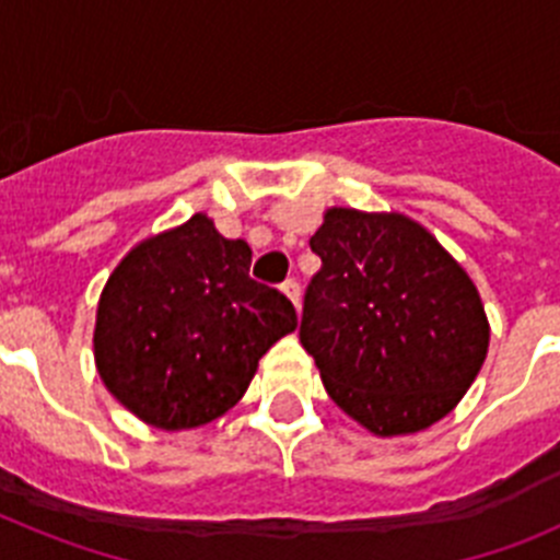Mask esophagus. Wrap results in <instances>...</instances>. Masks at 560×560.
<instances>
[{"label": "esophagus", "instance_id": "obj_1", "mask_svg": "<svg viewBox=\"0 0 560 560\" xmlns=\"http://www.w3.org/2000/svg\"><path fill=\"white\" fill-rule=\"evenodd\" d=\"M280 291H283V294L289 296V303L300 311V283H294V280H285V283L280 285Z\"/></svg>", "mask_w": 560, "mask_h": 560}]
</instances>
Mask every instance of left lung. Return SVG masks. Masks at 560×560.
Returning a JSON list of instances; mask_svg holds the SVG:
<instances>
[{
	"label": "left lung",
	"mask_w": 560,
	"mask_h": 560,
	"mask_svg": "<svg viewBox=\"0 0 560 560\" xmlns=\"http://www.w3.org/2000/svg\"><path fill=\"white\" fill-rule=\"evenodd\" d=\"M300 341L345 415L375 438L429 429L457 407L488 355L491 325L468 271L404 212L330 207Z\"/></svg>",
	"instance_id": "1"
}]
</instances>
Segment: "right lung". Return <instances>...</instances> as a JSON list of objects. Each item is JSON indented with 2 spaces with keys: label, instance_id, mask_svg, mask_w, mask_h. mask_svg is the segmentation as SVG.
<instances>
[{
  "label": "right lung",
  "instance_id": "1",
  "mask_svg": "<svg viewBox=\"0 0 560 560\" xmlns=\"http://www.w3.org/2000/svg\"><path fill=\"white\" fill-rule=\"evenodd\" d=\"M252 249L210 215L128 249L97 300L103 387L162 432L199 429L249 389L257 361L296 328L294 305L249 277Z\"/></svg>",
  "mask_w": 560,
  "mask_h": 560
}]
</instances>
